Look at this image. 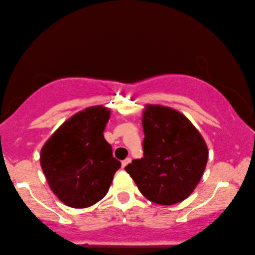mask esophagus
Listing matches in <instances>:
<instances>
[{
  "label": "esophagus",
  "mask_w": 255,
  "mask_h": 255,
  "mask_svg": "<svg viewBox=\"0 0 255 255\" xmlns=\"http://www.w3.org/2000/svg\"><path fill=\"white\" fill-rule=\"evenodd\" d=\"M130 161H132V158H130V157H127L126 159H123V161H122V168H125V167L127 166V164L129 163Z\"/></svg>",
  "instance_id": "obj_1"
}]
</instances>
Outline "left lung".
Segmentation results:
<instances>
[{
  "mask_svg": "<svg viewBox=\"0 0 255 255\" xmlns=\"http://www.w3.org/2000/svg\"><path fill=\"white\" fill-rule=\"evenodd\" d=\"M144 157L126 172L147 200L174 205L191 195L205 172L208 149L184 115L161 105H147L142 115Z\"/></svg>",
  "mask_w": 255,
  "mask_h": 255,
  "instance_id": "8db88e82",
  "label": "left lung"
}]
</instances>
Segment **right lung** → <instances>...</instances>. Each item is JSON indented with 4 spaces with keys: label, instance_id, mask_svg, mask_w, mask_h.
<instances>
[{
    "label": "right lung",
    "instance_id": "obj_1",
    "mask_svg": "<svg viewBox=\"0 0 255 255\" xmlns=\"http://www.w3.org/2000/svg\"><path fill=\"white\" fill-rule=\"evenodd\" d=\"M110 110L93 106L64 122L41 150V167L52 191L72 208H86L108 194L121 162L105 140Z\"/></svg>",
    "mask_w": 255,
    "mask_h": 255
}]
</instances>
